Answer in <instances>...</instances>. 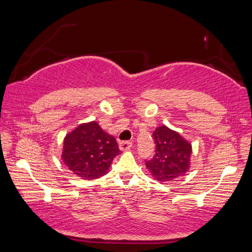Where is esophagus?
Masks as SVG:
<instances>
[{
    "label": "esophagus",
    "mask_w": 252,
    "mask_h": 252,
    "mask_svg": "<svg viewBox=\"0 0 252 252\" xmlns=\"http://www.w3.org/2000/svg\"><path fill=\"white\" fill-rule=\"evenodd\" d=\"M119 148H120L121 151H127L132 148V142L130 141H122L119 143Z\"/></svg>",
    "instance_id": "34e87169"
}]
</instances>
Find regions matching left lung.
<instances>
[{
	"label": "left lung",
	"instance_id": "1",
	"mask_svg": "<svg viewBox=\"0 0 252 252\" xmlns=\"http://www.w3.org/2000/svg\"><path fill=\"white\" fill-rule=\"evenodd\" d=\"M156 155L146 161L153 179L160 182L173 181L190 169L192 147L177 131L161 126L153 132Z\"/></svg>",
	"mask_w": 252,
	"mask_h": 252
}]
</instances>
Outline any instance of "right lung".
I'll use <instances>...</instances> for the list:
<instances>
[{
	"label": "right lung",
	"instance_id": "right-lung-1",
	"mask_svg": "<svg viewBox=\"0 0 252 252\" xmlns=\"http://www.w3.org/2000/svg\"><path fill=\"white\" fill-rule=\"evenodd\" d=\"M119 153L116 138L92 121L82 123L65 135L62 160L78 177L93 180L108 172L111 162Z\"/></svg>",
	"mask_w": 252,
	"mask_h": 252
}]
</instances>
